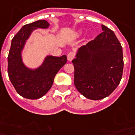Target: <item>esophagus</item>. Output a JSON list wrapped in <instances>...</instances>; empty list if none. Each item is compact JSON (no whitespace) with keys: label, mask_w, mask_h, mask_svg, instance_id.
<instances>
[{"label":"esophagus","mask_w":135,"mask_h":135,"mask_svg":"<svg viewBox=\"0 0 135 135\" xmlns=\"http://www.w3.org/2000/svg\"><path fill=\"white\" fill-rule=\"evenodd\" d=\"M74 58V52H70L67 55V59L68 61H72V59Z\"/></svg>","instance_id":"esophagus-1"}]
</instances>
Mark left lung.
Instances as JSON below:
<instances>
[{"instance_id":"1","label":"left lung","mask_w":135,"mask_h":135,"mask_svg":"<svg viewBox=\"0 0 135 135\" xmlns=\"http://www.w3.org/2000/svg\"><path fill=\"white\" fill-rule=\"evenodd\" d=\"M103 31L79 49L72 60L74 85L86 98L99 100L117 87L124 67L122 47L113 31L102 25Z\"/></svg>"}]
</instances>
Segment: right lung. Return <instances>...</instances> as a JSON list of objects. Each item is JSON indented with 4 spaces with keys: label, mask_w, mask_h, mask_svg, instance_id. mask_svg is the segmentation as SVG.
Returning <instances> with one entry per match:
<instances>
[{
    "label": "right lung",
    "mask_w": 135,
    "mask_h": 135,
    "mask_svg": "<svg viewBox=\"0 0 135 135\" xmlns=\"http://www.w3.org/2000/svg\"><path fill=\"white\" fill-rule=\"evenodd\" d=\"M49 23L39 20L22 27L15 35L8 56V74L17 93L24 98L37 99L44 96L52 86L56 74L67 61L66 55L60 57L47 56L39 67L31 69L22 61L21 52L33 30L47 28Z\"/></svg>",
    "instance_id": "right-lung-1"
}]
</instances>
